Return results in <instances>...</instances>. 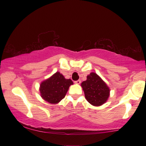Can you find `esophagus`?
I'll list each match as a JSON object with an SVG mask.
<instances>
[{
	"mask_svg": "<svg viewBox=\"0 0 146 146\" xmlns=\"http://www.w3.org/2000/svg\"><path fill=\"white\" fill-rule=\"evenodd\" d=\"M74 83H75V84H80L81 83V80H78L75 81V82H74Z\"/></svg>",
	"mask_w": 146,
	"mask_h": 146,
	"instance_id": "34e87169",
	"label": "esophagus"
}]
</instances>
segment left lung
Segmentation results:
<instances>
[{
    "label": "left lung",
    "mask_w": 146,
    "mask_h": 146,
    "mask_svg": "<svg viewBox=\"0 0 146 146\" xmlns=\"http://www.w3.org/2000/svg\"><path fill=\"white\" fill-rule=\"evenodd\" d=\"M85 98L90 104L95 106L102 105L108 98L110 89L101 78L96 73L92 72L87 80L82 83Z\"/></svg>",
    "instance_id": "obj_1"
}]
</instances>
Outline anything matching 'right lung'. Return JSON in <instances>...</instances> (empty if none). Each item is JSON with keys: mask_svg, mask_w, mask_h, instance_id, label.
I'll list each match as a JSON object with an SVG mask.
<instances>
[{"mask_svg": "<svg viewBox=\"0 0 146 146\" xmlns=\"http://www.w3.org/2000/svg\"><path fill=\"white\" fill-rule=\"evenodd\" d=\"M70 79H66L62 74L57 72L54 74L41 83L40 92L42 98L50 104H56L66 94L70 85Z\"/></svg>", "mask_w": 146, "mask_h": 146, "instance_id": "obj_1", "label": "right lung"}]
</instances>
